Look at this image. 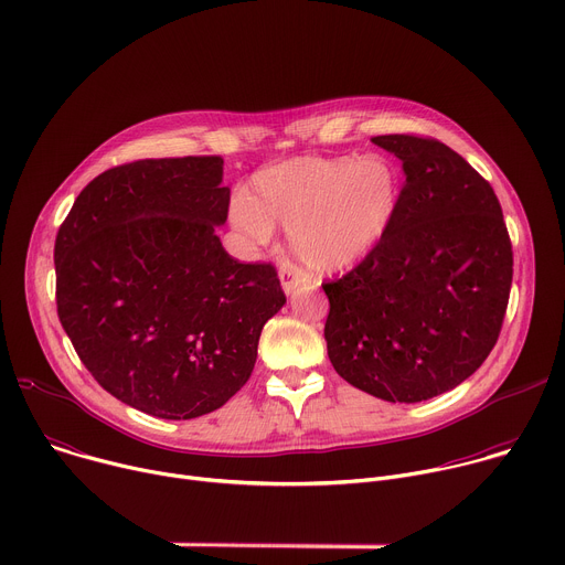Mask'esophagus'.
I'll use <instances>...</instances> for the list:
<instances>
[{"label":"esophagus","instance_id":"34e87169","mask_svg":"<svg viewBox=\"0 0 565 565\" xmlns=\"http://www.w3.org/2000/svg\"><path fill=\"white\" fill-rule=\"evenodd\" d=\"M279 279H281V286H284L286 292H292L295 288L310 284V277H308L301 268H297V266H292V264H284V266H281Z\"/></svg>","mask_w":565,"mask_h":565}]
</instances>
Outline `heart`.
Listing matches in <instances>:
<instances>
[{"label": "heart", "mask_w": 565, "mask_h": 565, "mask_svg": "<svg viewBox=\"0 0 565 565\" xmlns=\"http://www.w3.org/2000/svg\"><path fill=\"white\" fill-rule=\"evenodd\" d=\"M397 196L399 179L386 158L297 156L262 170L255 196H238L232 218L259 241L279 223L306 266L342 270L386 234Z\"/></svg>", "instance_id": "heart-1"}]
</instances>
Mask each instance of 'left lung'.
<instances>
[{
    "mask_svg": "<svg viewBox=\"0 0 565 565\" xmlns=\"http://www.w3.org/2000/svg\"><path fill=\"white\" fill-rule=\"evenodd\" d=\"M405 170L386 234L321 284L335 371L388 399L423 402L467 380L494 349L512 288V241L492 185L445 142L371 138Z\"/></svg>",
    "mask_w": 565,
    "mask_h": 565,
    "instance_id": "1",
    "label": "left lung"
}]
</instances>
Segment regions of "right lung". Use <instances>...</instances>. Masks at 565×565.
<instances>
[{"instance_id":"right-lung-1","label":"right lung","mask_w":565,"mask_h":565,"mask_svg":"<svg viewBox=\"0 0 565 565\" xmlns=\"http://www.w3.org/2000/svg\"><path fill=\"white\" fill-rule=\"evenodd\" d=\"M221 156L142 158L96 177L55 236L60 324L96 382L156 418L210 414L244 386L277 268L230 257L214 227Z\"/></svg>"}]
</instances>
